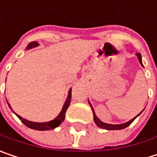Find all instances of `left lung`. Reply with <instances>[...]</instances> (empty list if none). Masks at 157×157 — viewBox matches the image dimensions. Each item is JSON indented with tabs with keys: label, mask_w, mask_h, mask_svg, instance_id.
Returning a JSON list of instances; mask_svg holds the SVG:
<instances>
[{
	"label": "left lung",
	"mask_w": 157,
	"mask_h": 157,
	"mask_svg": "<svg viewBox=\"0 0 157 157\" xmlns=\"http://www.w3.org/2000/svg\"><path fill=\"white\" fill-rule=\"evenodd\" d=\"M136 56H137V58H138V61H139V63L140 64L143 66V64H142V57H141V55L139 54V53H136ZM89 104H90V106L92 108V110H93V121L95 122V124L99 127V128H104V129H108V130H119V129H123V128H127V127H128L133 121H135L136 119V117L137 116H139L140 115V113L142 112H140L137 116H136L135 118H133L131 121H128V122H126V123H123V124H118V125H113V124H107V123H104V122H102V121H101L98 118H97V116L95 115V112H94V109H93V106H92V104L90 103V101H89Z\"/></svg>",
	"instance_id": "1"
}]
</instances>
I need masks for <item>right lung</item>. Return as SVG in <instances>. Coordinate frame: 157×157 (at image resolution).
Segmentation results:
<instances>
[{"label": "right lung", "instance_id": "right-lung-1", "mask_svg": "<svg viewBox=\"0 0 157 157\" xmlns=\"http://www.w3.org/2000/svg\"><path fill=\"white\" fill-rule=\"evenodd\" d=\"M37 46H38V43H37L36 41H33V42H31V43H29V44L28 45V47L26 48V49L29 50L30 49V48H36ZM71 98H72V90L70 89L69 92H68L67 99H66V101H65V102H64V106H63V109H62L61 112L59 113V115H58L56 119H54L53 121H48V122H32V121H27V120H25V119H22L21 116H19L18 114H16L14 111H13V112L18 116V118L21 121L22 123H23L24 125H26V126H27L28 128H29L36 129V130H50V129H54L55 128L58 127V126L64 121L65 112H66L67 109H68L69 105H70ZM8 104H9V103H8ZM9 106H10V104H9ZM10 108L11 109L10 106Z\"/></svg>", "mask_w": 157, "mask_h": 157}]
</instances>
